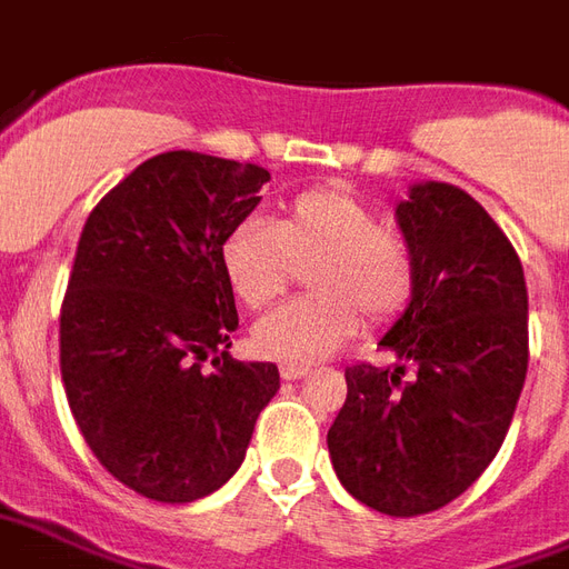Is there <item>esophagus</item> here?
Returning <instances> with one entry per match:
<instances>
[{"mask_svg": "<svg viewBox=\"0 0 569 569\" xmlns=\"http://www.w3.org/2000/svg\"><path fill=\"white\" fill-rule=\"evenodd\" d=\"M281 379L284 381H297L302 376H309V367H300V363H281Z\"/></svg>", "mask_w": 569, "mask_h": 569, "instance_id": "obj_1", "label": "esophagus"}]
</instances>
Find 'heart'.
<instances>
[{
	"label": "heart",
	"mask_w": 569,
	"mask_h": 569,
	"mask_svg": "<svg viewBox=\"0 0 569 569\" xmlns=\"http://www.w3.org/2000/svg\"><path fill=\"white\" fill-rule=\"evenodd\" d=\"M309 297L281 302L254 325L260 358L309 367L333 355L360 325L388 321L416 288V260L379 211L348 190H309L276 221L244 218L221 244V267L248 309H263L306 267Z\"/></svg>",
	"instance_id": "1"
}]
</instances>
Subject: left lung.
<instances>
[{
	"label": "left lung",
	"instance_id": "8db88e82",
	"mask_svg": "<svg viewBox=\"0 0 569 569\" xmlns=\"http://www.w3.org/2000/svg\"><path fill=\"white\" fill-rule=\"evenodd\" d=\"M397 223L416 288L379 346L400 363L348 367L327 449L348 495L412 518L463 495L503 446L528 376V288L512 242L467 190L412 184Z\"/></svg>",
	"mask_w": 569,
	"mask_h": 569
}]
</instances>
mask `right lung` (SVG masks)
<instances>
[{
  "label": "right lung",
  "instance_id": "right-lung-1",
  "mask_svg": "<svg viewBox=\"0 0 569 569\" xmlns=\"http://www.w3.org/2000/svg\"><path fill=\"white\" fill-rule=\"evenodd\" d=\"M263 166L166 151L90 211L60 309V372L106 470L157 503H193L244 460L276 363L230 358L239 327L221 244L260 202Z\"/></svg>",
  "mask_w": 569,
  "mask_h": 569
}]
</instances>
